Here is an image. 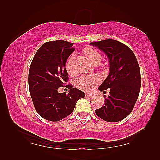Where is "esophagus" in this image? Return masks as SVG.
Segmentation results:
<instances>
[{"instance_id": "esophagus-1", "label": "esophagus", "mask_w": 160, "mask_h": 160, "mask_svg": "<svg viewBox=\"0 0 160 160\" xmlns=\"http://www.w3.org/2000/svg\"><path fill=\"white\" fill-rule=\"evenodd\" d=\"M86 96H87V97H89V98H93V97H94V94H91V93H87V94H86Z\"/></svg>"}]
</instances>
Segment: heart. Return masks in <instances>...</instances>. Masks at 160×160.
<instances>
[{
  "label": "heart",
  "instance_id": "1",
  "mask_svg": "<svg viewBox=\"0 0 160 160\" xmlns=\"http://www.w3.org/2000/svg\"><path fill=\"white\" fill-rule=\"evenodd\" d=\"M84 53L87 56L88 58L95 65H98L101 62L102 57L101 53L98 50L95 49L91 47H87L84 49ZM75 60L74 54H71L68 58L65 68L68 74L71 76H74L76 75V71L73 68V62ZM100 82V79L97 76H92L89 77H81L77 80L76 84L78 88L84 90H91L93 88Z\"/></svg>",
  "mask_w": 160,
  "mask_h": 160
}]
</instances>
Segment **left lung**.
Masks as SVG:
<instances>
[{
	"instance_id": "left-lung-1",
	"label": "left lung",
	"mask_w": 160,
	"mask_h": 160,
	"mask_svg": "<svg viewBox=\"0 0 160 160\" xmlns=\"http://www.w3.org/2000/svg\"><path fill=\"white\" fill-rule=\"evenodd\" d=\"M90 45L103 52L109 62V73L98 87L100 91L109 89V95L105 98L104 106L96 110V114L107 122L122 120L131 113L140 91L138 60L132 50L118 40L107 39L91 42Z\"/></svg>"
}]
</instances>
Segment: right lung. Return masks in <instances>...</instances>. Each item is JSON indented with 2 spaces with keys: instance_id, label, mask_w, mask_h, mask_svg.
<instances>
[{
  "instance_id": "1",
  "label": "right lung",
  "mask_w": 160,
  "mask_h": 160,
  "mask_svg": "<svg viewBox=\"0 0 160 160\" xmlns=\"http://www.w3.org/2000/svg\"><path fill=\"white\" fill-rule=\"evenodd\" d=\"M74 50L73 43L64 40L47 42L37 51L30 65V95L37 113L47 120L58 122L66 118L77 101L85 96L71 85H67L70 89L68 94L58 92L69 79L65 64Z\"/></svg>"
}]
</instances>
